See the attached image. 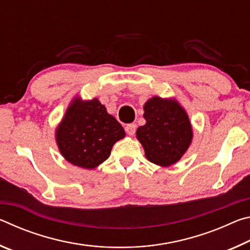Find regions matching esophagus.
<instances>
[{"instance_id":"esophagus-1","label":"esophagus","mask_w":250,"mask_h":250,"mask_svg":"<svg viewBox=\"0 0 250 250\" xmlns=\"http://www.w3.org/2000/svg\"><path fill=\"white\" fill-rule=\"evenodd\" d=\"M135 129H137V125L134 124H130L128 125H125V132L129 135H133L135 133Z\"/></svg>"}]
</instances>
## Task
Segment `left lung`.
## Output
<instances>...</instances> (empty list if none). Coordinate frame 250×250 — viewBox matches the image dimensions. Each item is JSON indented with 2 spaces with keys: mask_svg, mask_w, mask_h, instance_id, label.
<instances>
[{
  "mask_svg": "<svg viewBox=\"0 0 250 250\" xmlns=\"http://www.w3.org/2000/svg\"><path fill=\"white\" fill-rule=\"evenodd\" d=\"M146 125L139 126L137 139L146 158L159 167H171L191 146L193 128L185 109L174 98L154 96L143 105Z\"/></svg>",
  "mask_w": 250,
  "mask_h": 250,
  "instance_id": "8db88e82",
  "label": "left lung"
}]
</instances>
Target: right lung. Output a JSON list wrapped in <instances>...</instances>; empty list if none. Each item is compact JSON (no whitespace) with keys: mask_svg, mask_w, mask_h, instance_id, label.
Listing matches in <instances>:
<instances>
[{"mask_svg":"<svg viewBox=\"0 0 250 250\" xmlns=\"http://www.w3.org/2000/svg\"><path fill=\"white\" fill-rule=\"evenodd\" d=\"M125 135L122 125L98 99L83 100L77 96L57 125L55 139L66 161L92 170L109 158L113 145Z\"/></svg>","mask_w":250,"mask_h":250,"instance_id":"right-lung-1","label":"right lung"}]
</instances>
